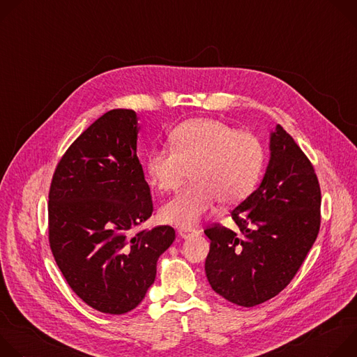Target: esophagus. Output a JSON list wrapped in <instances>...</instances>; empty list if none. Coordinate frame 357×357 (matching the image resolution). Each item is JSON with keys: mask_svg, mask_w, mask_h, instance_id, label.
<instances>
[{"mask_svg": "<svg viewBox=\"0 0 357 357\" xmlns=\"http://www.w3.org/2000/svg\"><path fill=\"white\" fill-rule=\"evenodd\" d=\"M178 236H179V238L186 240V238H190V237L197 236V233H196V231H189V230H185V229H179V230H178Z\"/></svg>", "mask_w": 357, "mask_h": 357, "instance_id": "34e87169", "label": "esophagus"}]
</instances>
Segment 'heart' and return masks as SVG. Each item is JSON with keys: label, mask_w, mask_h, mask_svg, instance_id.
I'll return each instance as SVG.
<instances>
[{"label": "heart", "mask_w": 357, "mask_h": 357, "mask_svg": "<svg viewBox=\"0 0 357 357\" xmlns=\"http://www.w3.org/2000/svg\"><path fill=\"white\" fill-rule=\"evenodd\" d=\"M172 148L149 152L145 169L151 183L162 192L178 189L192 169V185L160 209L164 223L193 229L215 203L244 199L259 181L264 146L250 131L234 128L216 119H193L169 134Z\"/></svg>", "instance_id": "b5f03b06"}]
</instances>
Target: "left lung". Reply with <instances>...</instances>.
<instances>
[{
    "mask_svg": "<svg viewBox=\"0 0 357 357\" xmlns=\"http://www.w3.org/2000/svg\"><path fill=\"white\" fill-rule=\"evenodd\" d=\"M321 189L312 164L278 124L270 132V160L260 186L231 218L243 236L220 226L211 240L205 271L215 292L254 307L280 294L317 240Z\"/></svg>",
    "mask_w": 357,
    "mask_h": 357,
    "instance_id": "1",
    "label": "left lung"
}]
</instances>
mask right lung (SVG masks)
<instances>
[{
	"label": "right lung",
	"mask_w": 357,
	"mask_h": 357,
	"mask_svg": "<svg viewBox=\"0 0 357 357\" xmlns=\"http://www.w3.org/2000/svg\"><path fill=\"white\" fill-rule=\"evenodd\" d=\"M138 119L114 109L97 119L59 161L49 192V243L75 294L112 315L134 310L154 284L171 226L137 234L152 213L137 157Z\"/></svg>",
	"instance_id": "add662e5"
}]
</instances>
